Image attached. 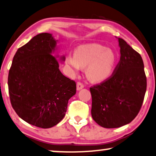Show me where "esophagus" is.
Wrapping results in <instances>:
<instances>
[{
	"label": "esophagus",
	"mask_w": 156,
	"mask_h": 156,
	"mask_svg": "<svg viewBox=\"0 0 156 156\" xmlns=\"http://www.w3.org/2000/svg\"><path fill=\"white\" fill-rule=\"evenodd\" d=\"M83 88H84V85L81 82H78L77 83V90H80Z\"/></svg>",
	"instance_id": "34e87169"
}]
</instances>
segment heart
<instances>
[{
    "label": "heart",
    "instance_id": "b5f03b06",
    "mask_svg": "<svg viewBox=\"0 0 156 156\" xmlns=\"http://www.w3.org/2000/svg\"><path fill=\"white\" fill-rule=\"evenodd\" d=\"M117 56L113 50L102 45H83L75 50L74 55L66 56V63L76 73L86 68V74L92 81H103L109 78L115 68Z\"/></svg>",
    "mask_w": 156,
    "mask_h": 156
}]
</instances>
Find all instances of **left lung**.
<instances>
[{"label": "left lung", "instance_id": "1", "mask_svg": "<svg viewBox=\"0 0 156 156\" xmlns=\"http://www.w3.org/2000/svg\"><path fill=\"white\" fill-rule=\"evenodd\" d=\"M118 39L120 58L113 73L90 88L91 115L98 125L106 128L126 125L136 117L147 87L140 55L123 39Z\"/></svg>", "mask_w": 156, "mask_h": 156}]
</instances>
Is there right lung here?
I'll return each mask as SVG.
<instances>
[{"instance_id":"obj_1","label":"right lung","mask_w":156,"mask_h":156,"mask_svg":"<svg viewBox=\"0 0 156 156\" xmlns=\"http://www.w3.org/2000/svg\"><path fill=\"white\" fill-rule=\"evenodd\" d=\"M56 41L48 33L33 37L18 49L8 73L14 111L27 123L41 128L53 127L63 119L68 100L76 93V82L61 73L53 55Z\"/></svg>"}]
</instances>
